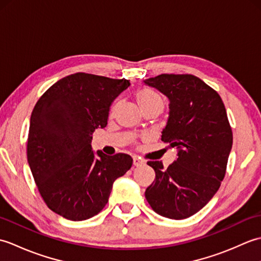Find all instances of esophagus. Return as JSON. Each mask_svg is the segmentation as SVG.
I'll return each instance as SVG.
<instances>
[{
  "label": "esophagus",
  "instance_id": "34e87169",
  "mask_svg": "<svg viewBox=\"0 0 261 261\" xmlns=\"http://www.w3.org/2000/svg\"><path fill=\"white\" fill-rule=\"evenodd\" d=\"M145 164V160H142L140 157L138 156H134V165L136 166V167H139V166Z\"/></svg>",
  "mask_w": 261,
  "mask_h": 261
}]
</instances>
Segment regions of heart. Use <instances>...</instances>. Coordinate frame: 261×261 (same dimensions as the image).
<instances>
[{"label":"heart","mask_w":261,"mask_h":261,"mask_svg":"<svg viewBox=\"0 0 261 261\" xmlns=\"http://www.w3.org/2000/svg\"><path fill=\"white\" fill-rule=\"evenodd\" d=\"M136 97L141 109L152 104H163L162 98H160L158 94L156 92L149 90V88H141V90L137 92Z\"/></svg>","instance_id":"obj_1"}]
</instances>
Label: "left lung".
I'll list each match as a JSON object with an SVG mask.
<instances>
[{"instance_id":"8db88e82","label":"left lung","mask_w":261,"mask_h":261,"mask_svg":"<svg viewBox=\"0 0 261 261\" xmlns=\"http://www.w3.org/2000/svg\"><path fill=\"white\" fill-rule=\"evenodd\" d=\"M143 82L168 97L162 140L178 150L167 168L157 160L147 163L156 178L146 198L165 218H190L210 202L224 178L233 141L225 107L216 91L194 75L162 74Z\"/></svg>"}]
</instances>
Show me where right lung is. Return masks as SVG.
<instances>
[{
	"label": "right lung",
	"mask_w": 261,
	"mask_h": 261,
	"mask_svg": "<svg viewBox=\"0 0 261 261\" xmlns=\"http://www.w3.org/2000/svg\"><path fill=\"white\" fill-rule=\"evenodd\" d=\"M130 82L76 73L55 83L33 108L27 157L47 206L71 221L101 212L112 185L132 166L126 153L92 150V135L108 124L110 107Z\"/></svg>",
	"instance_id": "obj_1"
}]
</instances>
